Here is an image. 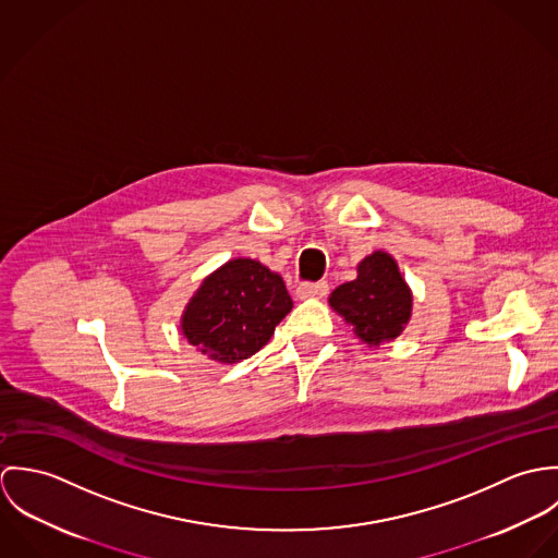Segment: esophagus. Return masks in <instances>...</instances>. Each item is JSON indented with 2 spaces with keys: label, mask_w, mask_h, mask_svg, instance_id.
Listing matches in <instances>:
<instances>
[{
  "label": "esophagus",
  "mask_w": 558,
  "mask_h": 558,
  "mask_svg": "<svg viewBox=\"0 0 558 558\" xmlns=\"http://www.w3.org/2000/svg\"><path fill=\"white\" fill-rule=\"evenodd\" d=\"M328 294V286L324 283V281H318V283H301L299 288H296V296L301 299V301H307V299H324Z\"/></svg>",
  "instance_id": "esophagus-1"
}]
</instances>
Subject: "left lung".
<instances>
[{"instance_id": "obj_1", "label": "left lung", "mask_w": 558, "mask_h": 558, "mask_svg": "<svg viewBox=\"0 0 558 558\" xmlns=\"http://www.w3.org/2000/svg\"><path fill=\"white\" fill-rule=\"evenodd\" d=\"M328 305L350 326L354 337L378 348L398 339L412 316V290L387 251H374L356 266V279L341 283Z\"/></svg>"}]
</instances>
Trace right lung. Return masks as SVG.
I'll return each instance as SVG.
<instances>
[{"label": "right lung", "mask_w": 558, "mask_h": 558, "mask_svg": "<svg viewBox=\"0 0 558 558\" xmlns=\"http://www.w3.org/2000/svg\"><path fill=\"white\" fill-rule=\"evenodd\" d=\"M292 312L281 275L251 257H234L210 272L186 303L180 328L210 361L232 365L262 350Z\"/></svg>", "instance_id": "obj_1"}]
</instances>
